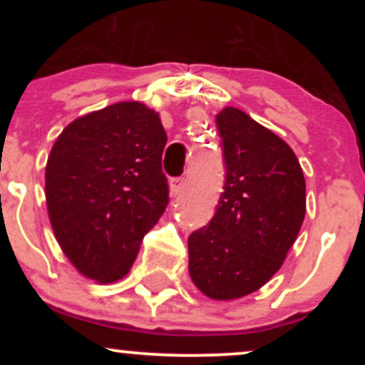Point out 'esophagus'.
I'll list each match as a JSON object with an SVG mask.
<instances>
[{
  "mask_svg": "<svg viewBox=\"0 0 365 365\" xmlns=\"http://www.w3.org/2000/svg\"><path fill=\"white\" fill-rule=\"evenodd\" d=\"M183 183H185V178L183 177H177V178H171L170 185H171V192H173V195H178V192L182 190Z\"/></svg>",
  "mask_w": 365,
  "mask_h": 365,
  "instance_id": "esophagus-1",
  "label": "esophagus"
}]
</instances>
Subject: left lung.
<instances>
[{
    "label": "left lung",
    "mask_w": 365,
    "mask_h": 365,
    "mask_svg": "<svg viewBox=\"0 0 365 365\" xmlns=\"http://www.w3.org/2000/svg\"><path fill=\"white\" fill-rule=\"evenodd\" d=\"M225 187L212 220L188 237V273L204 295L233 300L273 278L305 216V178L290 145L237 108L216 115Z\"/></svg>",
    "instance_id": "left-lung-1"
}]
</instances>
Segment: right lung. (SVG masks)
<instances>
[{
    "label": "right lung",
    "instance_id": "obj_1",
    "mask_svg": "<svg viewBox=\"0 0 365 365\" xmlns=\"http://www.w3.org/2000/svg\"><path fill=\"white\" fill-rule=\"evenodd\" d=\"M159 115L137 101L73 120L46 165V204L70 262L98 283L128 273L145 233L168 206Z\"/></svg>",
    "mask_w": 365,
    "mask_h": 365
}]
</instances>
